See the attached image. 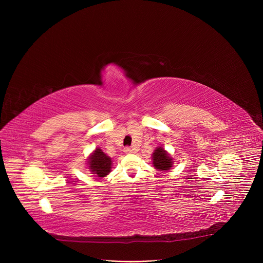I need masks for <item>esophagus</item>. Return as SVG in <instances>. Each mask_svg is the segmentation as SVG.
I'll return each instance as SVG.
<instances>
[{"label":"esophagus","instance_id":"obj_1","mask_svg":"<svg viewBox=\"0 0 263 263\" xmlns=\"http://www.w3.org/2000/svg\"><path fill=\"white\" fill-rule=\"evenodd\" d=\"M124 153H126V154H133L134 149L131 148V147H127V148H124Z\"/></svg>","mask_w":263,"mask_h":263}]
</instances>
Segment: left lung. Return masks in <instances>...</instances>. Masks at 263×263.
<instances>
[{
	"mask_svg": "<svg viewBox=\"0 0 263 263\" xmlns=\"http://www.w3.org/2000/svg\"><path fill=\"white\" fill-rule=\"evenodd\" d=\"M154 167L161 172H167L174 166V159L162 146H158L151 155Z\"/></svg>",
	"mask_w": 263,
	"mask_h": 263,
	"instance_id": "obj_1",
	"label": "left lung"
}]
</instances>
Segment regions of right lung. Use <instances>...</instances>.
Masks as SVG:
<instances>
[{
	"label": "right lung",
	"mask_w": 263,
	"mask_h": 263,
	"mask_svg": "<svg viewBox=\"0 0 263 263\" xmlns=\"http://www.w3.org/2000/svg\"><path fill=\"white\" fill-rule=\"evenodd\" d=\"M86 164L88 171L92 175L98 178H103L112 171L113 161L99 147H97L87 158Z\"/></svg>",
	"instance_id": "add662e5"
}]
</instances>
